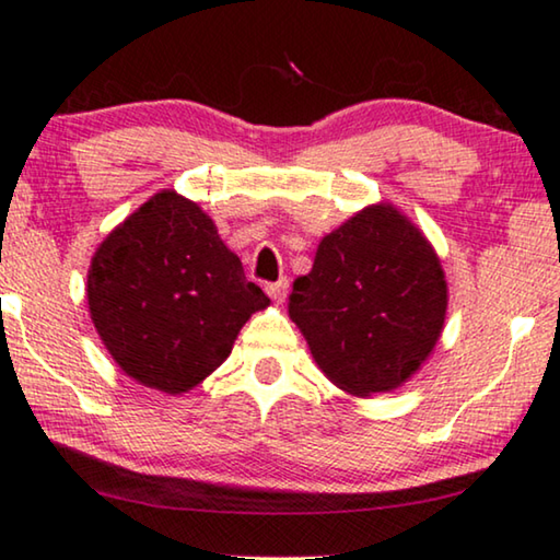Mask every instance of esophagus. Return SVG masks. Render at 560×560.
<instances>
[{"label": "esophagus", "mask_w": 560, "mask_h": 560, "mask_svg": "<svg viewBox=\"0 0 560 560\" xmlns=\"http://www.w3.org/2000/svg\"><path fill=\"white\" fill-rule=\"evenodd\" d=\"M288 288H290L288 278H280L278 282H270V285H267L265 290H267V295H270L272 300H278V303H282V300H285V295H288Z\"/></svg>", "instance_id": "obj_1"}]
</instances>
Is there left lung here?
Returning a JSON list of instances; mask_svg holds the SVG:
<instances>
[{
  "label": "left lung",
  "instance_id": "1",
  "mask_svg": "<svg viewBox=\"0 0 560 560\" xmlns=\"http://www.w3.org/2000/svg\"><path fill=\"white\" fill-rule=\"evenodd\" d=\"M447 280L424 232L388 201L363 207L315 249L288 315L315 363L346 394L394 392L434 351Z\"/></svg>",
  "mask_w": 560,
  "mask_h": 560
}]
</instances>
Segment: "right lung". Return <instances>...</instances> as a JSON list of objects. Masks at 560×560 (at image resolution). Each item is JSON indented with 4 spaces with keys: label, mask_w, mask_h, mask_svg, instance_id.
Masks as SVG:
<instances>
[{
    "label": "right lung",
    "mask_w": 560,
    "mask_h": 560,
    "mask_svg": "<svg viewBox=\"0 0 560 560\" xmlns=\"http://www.w3.org/2000/svg\"><path fill=\"white\" fill-rule=\"evenodd\" d=\"M91 320L126 376L184 394L220 369L270 305L197 201L159 191L126 217L88 270Z\"/></svg>",
    "instance_id": "right-lung-1"
}]
</instances>
